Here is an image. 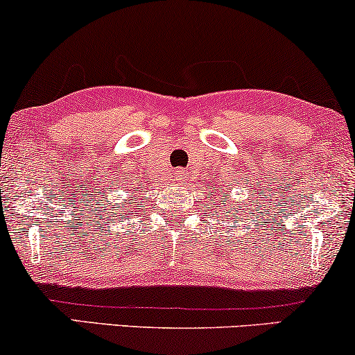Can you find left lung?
Returning <instances> with one entry per match:
<instances>
[{"mask_svg": "<svg viewBox=\"0 0 355 355\" xmlns=\"http://www.w3.org/2000/svg\"><path fill=\"white\" fill-rule=\"evenodd\" d=\"M227 214H232V209H227Z\"/></svg>", "mask_w": 355, "mask_h": 355, "instance_id": "left-lung-1", "label": "left lung"}]
</instances>
